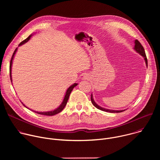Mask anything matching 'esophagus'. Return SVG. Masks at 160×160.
I'll return each instance as SVG.
<instances>
[{"mask_svg":"<svg viewBox=\"0 0 160 160\" xmlns=\"http://www.w3.org/2000/svg\"><path fill=\"white\" fill-rule=\"evenodd\" d=\"M83 79H88V76L87 75H84L83 76Z\"/></svg>","mask_w":160,"mask_h":160,"instance_id":"1","label":"esophagus"}]
</instances>
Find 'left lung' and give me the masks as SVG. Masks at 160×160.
<instances>
[{
    "instance_id": "obj_1",
    "label": "left lung",
    "mask_w": 160,
    "mask_h": 160,
    "mask_svg": "<svg viewBox=\"0 0 160 160\" xmlns=\"http://www.w3.org/2000/svg\"><path fill=\"white\" fill-rule=\"evenodd\" d=\"M135 45H134V50L136 51L137 52H138L139 54H140L144 58V60H145V62H146V66H148V59H147V58H146V53H145V51L144 49V48L142 45H141V43L139 42V40H135ZM90 99H91V102H92V104L98 109L101 110V111H106V112H123L125 110H111V109H105V108H103L101 106H99V105H98L96 102L94 101V99H93V96H92V94H91V98H90Z\"/></svg>"
}]
</instances>
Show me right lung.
Instances as JSON below:
<instances>
[{
  "instance_id": "right-lung-1",
  "label": "right lung",
  "mask_w": 160,
  "mask_h": 160,
  "mask_svg": "<svg viewBox=\"0 0 160 160\" xmlns=\"http://www.w3.org/2000/svg\"><path fill=\"white\" fill-rule=\"evenodd\" d=\"M32 36V35H30V36H29L28 38H27L25 40H24L23 41H22V42L19 44V46H20V45H22V44L25 43L26 42H27L30 39V38H31ZM17 49H18V48H16V49H15L14 52H13V54H12V58H11V62H10L9 73H10V78H11V82H12L11 68H12V60H13L14 56V55H15V54H16V51H17ZM77 85H78V83H75L74 84H73L72 85H71L69 88H68L67 89L66 92L65 96H64V99H63L62 103L61 104V105H60L57 109H54V110H53V111H47V112H38V111H34V112H37V113H38V114H40V115H47V116H53V115H56V114L60 112L64 108L65 106L66 105L67 102H68V99H69L70 95V94H71V92H72V91L73 90V88H74L75 87H76ZM23 105H24V106H25V104H23ZM25 107H26V106H25ZM26 108H27V107H26Z\"/></svg>"
}]
</instances>
